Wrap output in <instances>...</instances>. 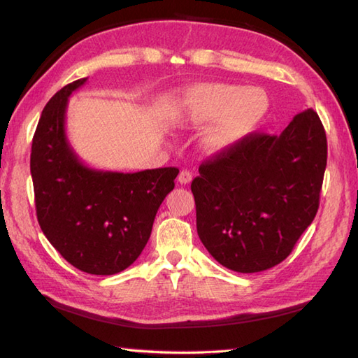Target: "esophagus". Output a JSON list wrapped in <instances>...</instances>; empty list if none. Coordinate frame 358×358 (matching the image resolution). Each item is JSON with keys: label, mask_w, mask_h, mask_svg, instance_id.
<instances>
[{"label": "esophagus", "mask_w": 358, "mask_h": 358, "mask_svg": "<svg viewBox=\"0 0 358 358\" xmlns=\"http://www.w3.org/2000/svg\"><path fill=\"white\" fill-rule=\"evenodd\" d=\"M191 180H192V172H191V171L185 169V171L180 172V175H178V183H180V185L191 183Z\"/></svg>", "instance_id": "34e87169"}]
</instances>
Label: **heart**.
<instances>
[{
    "label": "heart",
    "instance_id": "heart-1",
    "mask_svg": "<svg viewBox=\"0 0 358 358\" xmlns=\"http://www.w3.org/2000/svg\"><path fill=\"white\" fill-rule=\"evenodd\" d=\"M266 110L268 96L262 89L218 83L189 89L173 110V120L180 126H200L214 120L204 143L210 150H223L252 131Z\"/></svg>",
    "mask_w": 358,
    "mask_h": 358
}]
</instances>
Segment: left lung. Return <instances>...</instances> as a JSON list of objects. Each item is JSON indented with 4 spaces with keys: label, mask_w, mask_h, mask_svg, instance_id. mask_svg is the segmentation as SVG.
<instances>
[{
    "label": "left lung",
    "mask_w": 358,
    "mask_h": 358,
    "mask_svg": "<svg viewBox=\"0 0 358 358\" xmlns=\"http://www.w3.org/2000/svg\"><path fill=\"white\" fill-rule=\"evenodd\" d=\"M326 159L324 127L308 109L280 135L250 132L203 162L191 189L204 248L243 273L283 262L315 218Z\"/></svg>",
    "instance_id": "8db88e82"
}]
</instances>
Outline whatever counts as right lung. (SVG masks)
<instances>
[{"label": "right lung", "instance_id": "right-lung-1", "mask_svg": "<svg viewBox=\"0 0 358 358\" xmlns=\"http://www.w3.org/2000/svg\"><path fill=\"white\" fill-rule=\"evenodd\" d=\"M86 80L64 86L45 104L32 140L30 173L38 223L50 245L83 272L113 275L140 257L180 171L123 173L83 164L67 141L64 118L67 100Z\"/></svg>", "mask_w": 358, "mask_h": 358}]
</instances>
